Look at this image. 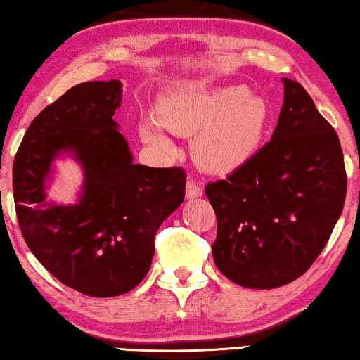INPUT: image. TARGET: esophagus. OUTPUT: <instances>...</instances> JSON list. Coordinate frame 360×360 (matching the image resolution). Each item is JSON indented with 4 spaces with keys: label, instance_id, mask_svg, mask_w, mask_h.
<instances>
[{
    "label": "esophagus",
    "instance_id": "esophagus-1",
    "mask_svg": "<svg viewBox=\"0 0 360 360\" xmlns=\"http://www.w3.org/2000/svg\"><path fill=\"white\" fill-rule=\"evenodd\" d=\"M203 195V188H201V185L198 181L195 180H188L186 181V198L188 200H193V198H198V196Z\"/></svg>",
    "mask_w": 360,
    "mask_h": 360
}]
</instances>
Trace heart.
I'll list each match as a JSON object with an SVG mask.
<instances>
[{"mask_svg": "<svg viewBox=\"0 0 360 360\" xmlns=\"http://www.w3.org/2000/svg\"><path fill=\"white\" fill-rule=\"evenodd\" d=\"M159 121L144 117L141 137L160 152L172 149L162 126L180 136L200 132L193 152L201 167L229 172L245 164L262 144L272 122V108L245 86L205 91L196 86L172 90L159 103Z\"/></svg>", "mask_w": 360, "mask_h": 360, "instance_id": "obj_1", "label": "heart"}]
</instances>
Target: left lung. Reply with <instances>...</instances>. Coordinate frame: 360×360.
Here are the masks:
<instances>
[{"label":"left lung","instance_id":"left-lung-1","mask_svg":"<svg viewBox=\"0 0 360 360\" xmlns=\"http://www.w3.org/2000/svg\"><path fill=\"white\" fill-rule=\"evenodd\" d=\"M272 139L205 193L218 231L216 267L245 288L287 285L311 267L342 213L347 175L341 142L298 82L283 78Z\"/></svg>","mask_w":360,"mask_h":360}]
</instances>
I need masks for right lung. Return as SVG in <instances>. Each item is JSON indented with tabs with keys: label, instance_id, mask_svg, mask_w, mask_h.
<instances>
[{
	"label": "right lung",
	"instance_id": "add662e5",
	"mask_svg": "<svg viewBox=\"0 0 360 360\" xmlns=\"http://www.w3.org/2000/svg\"><path fill=\"white\" fill-rule=\"evenodd\" d=\"M121 83L85 82L34 117L13 164L18 223L27 248L63 285L88 297L127 293L149 272L159 226L185 198L181 167L132 164L112 121ZM84 167L73 207L45 201V180L60 151Z\"/></svg>",
	"mask_w": 360,
	"mask_h": 360
}]
</instances>
